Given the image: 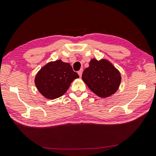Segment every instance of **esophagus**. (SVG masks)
I'll return each instance as SVG.
<instances>
[{
  "label": "esophagus",
  "mask_w": 156,
  "mask_h": 156,
  "mask_svg": "<svg viewBox=\"0 0 156 156\" xmlns=\"http://www.w3.org/2000/svg\"><path fill=\"white\" fill-rule=\"evenodd\" d=\"M83 69H80V71H78V75L80 76V77H81L82 76V74H83Z\"/></svg>",
  "instance_id": "1"
}]
</instances>
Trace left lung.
I'll use <instances>...</instances> for the list:
<instances>
[{
	"label": "left lung",
	"instance_id": "1",
	"mask_svg": "<svg viewBox=\"0 0 156 156\" xmlns=\"http://www.w3.org/2000/svg\"><path fill=\"white\" fill-rule=\"evenodd\" d=\"M82 78L89 89L100 98H107L115 94L121 83L120 72L106 59H91Z\"/></svg>",
	"mask_w": 156,
	"mask_h": 156
}]
</instances>
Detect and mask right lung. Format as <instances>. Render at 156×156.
<instances>
[{
  "instance_id": "1",
  "label": "right lung",
  "mask_w": 156,
  "mask_h": 156,
  "mask_svg": "<svg viewBox=\"0 0 156 156\" xmlns=\"http://www.w3.org/2000/svg\"><path fill=\"white\" fill-rule=\"evenodd\" d=\"M78 78V74L73 72L69 63L57 60L42 67L36 75L34 82L37 89L44 98L53 100L62 96Z\"/></svg>"
}]
</instances>
